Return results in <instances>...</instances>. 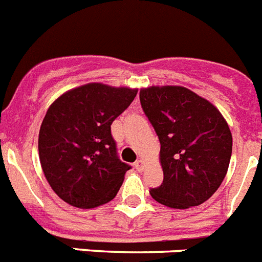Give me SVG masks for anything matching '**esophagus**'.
I'll list each match as a JSON object with an SVG mask.
<instances>
[{"label":"esophagus","instance_id":"1","mask_svg":"<svg viewBox=\"0 0 262 262\" xmlns=\"http://www.w3.org/2000/svg\"><path fill=\"white\" fill-rule=\"evenodd\" d=\"M134 165H135L136 170H139V172H142V170H143V160H138V161H136V163L134 164Z\"/></svg>","mask_w":262,"mask_h":262}]
</instances>
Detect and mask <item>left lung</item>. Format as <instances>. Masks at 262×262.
I'll return each mask as SVG.
<instances>
[{"mask_svg":"<svg viewBox=\"0 0 262 262\" xmlns=\"http://www.w3.org/2000/svg\"><path fill=\"white\" fill-rule=\"evenodd\" d=\"M140 103L159 136L164 180L149 190L172 209L206 202L226 177L232 154L230 127L207 99L182 86L140 90Z\"/></svg>","mask_w":262,"mask_h":262,"instance_id":"obj_1","label":"left lung"}]
</instances>
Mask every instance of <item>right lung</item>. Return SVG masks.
<instances>
[{
	"label": "right lung",
	"mask_w": 262,
	"mask_h": 262,
	"mask_svg": "<svg viewBox=\"0 0 262 262\" xmlns=\"http://www.w3.org/2000/svg\"><path fill=\"white\" fill-rule=\"evenodd\" d=\"M136 93L86 84L50 106L39 131V159L48 184L64 202L93 209L117 195L131 166L118 157L111 124Z\"/></svg>",
	"instance_id": "obj_1"
}]
</instances>
